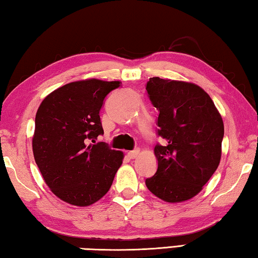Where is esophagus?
<instances>
[{
	"instance_id": "1",
	"label": "esophagus",
	"mask_w": 258,
	"mask_h": 258,
	"mask_svg": "<svg viewBox=\"0 0 258 258\" xmlns=\"http://www.w3.org/2000/svg\"><path fill=\"white\" fill-rule=\"evenodd\" d=\"M138 154H139V150H138V148H136V150L128 152V157H129V159H136Z\"/></svg>"
}]
</instances>
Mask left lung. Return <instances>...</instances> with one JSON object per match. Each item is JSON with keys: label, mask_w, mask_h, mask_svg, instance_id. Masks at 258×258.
Masks as SVG:
<instances>
[{"label": "left lung", "mask_w": 258, "mask_h": 258, "mask_svg": "<svg viewBox=\"0 0 258 258\" xmlns=\"http://www.w3.org/2000/svg\"><path fill=\"white\" fill-rule=\"evenodd\" d=\"M147 95L159 111L155 174L146 179L150 191L161 200L178 203L202 190L218 169L224 126L210 95L184 81L150 78Z\"/></svg>", "instance_id": "obj_1"}]
</instances>
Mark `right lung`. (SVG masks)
<instances>
[{"instance_id":"add662e5","label":"right lung","mask_w":258,"mask_h":258,"mask_svg":"<svg viewBox=\"0 0 258 258\" xmlns=\"http://www.w3.org/2000/svg\"><path fill=\"white\" fill-rule=\"evenodd\" d=\"M120 81L88 79L67 84L44 98L35 117V162L49 189L63 202L88 206L111 188L123 154L106 143L99 111Z\"/></svg>"}]
</instances>
